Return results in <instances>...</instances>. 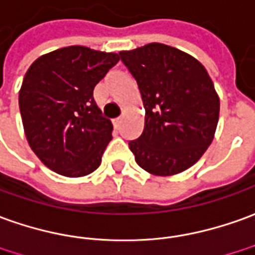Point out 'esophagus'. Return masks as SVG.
I'll return each instance as SVG.
<instances>
[{"mask_svg":"<svg viewBox=\"0 0 255 255\" xmlns=\"http://www.w3.org/2000/svg\"><path fill=\"white\" fill-rule=\"evenodd\" d=\"M121 124H122V118H117V119H114V126H115V128H119Z\"/></svg>","mask_w":255,"mask_h":255,"instance_id":"34e87169","label":"esophagus"}]
</instances>
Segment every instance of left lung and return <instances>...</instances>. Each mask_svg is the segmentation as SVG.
Instances as JSON below:
<instances>
[{"label":"left lung","mask_w":255,"mask_h":255,"mask_svg":"<svg viewBox=\"0 0 255 255\" xmlns=\"http://www.w3.org/2000/svg\"><path fill=\"white\" fill-rule=\"evenodd\" d=\"M136 79L145 110L144 129L129 143L134 159L155 176L189 169L214 140L219 97L203 64L190 54L161 43L121 51Z\"/></svg>","instance_id":"1"}]
</instances>
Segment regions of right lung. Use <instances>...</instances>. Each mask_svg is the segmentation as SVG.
<instances>
[{"label": "right lung", "mask_w": 255, "mask_h": 255, "mask_svg": "<svg viewBox=\"0 0 255 255\" xmlns=\"http://www.w3.org/2000/svg\"><path fill=\"white\" fill-rule=\"evenodd\" d=\"M119 55L71 45L38 57L19 90L23 130L51 171L82 178L97 169L112 138V124L93 100L96 84Z\"/></svg>", "instance_id": "obj_1"}]
</instances>
